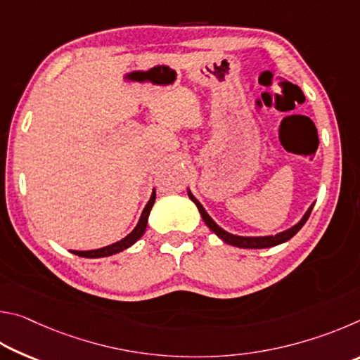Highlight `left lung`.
Masks as SVG:
<instances>
[{
	"instance_id": "left-lung-1",
	"label": "left lung",
	"mask_w": 360,
	"mask_h": 360,
	"mask_svg": "<svg viewBox=\"0 0 360 360\" xmlns=\"http://www.w3.org/2000/svg\"><path fill=\"white\" fill-rule=\"evenodd\" d=\"M188 197H191L192 202L197 205V208L200 211V214H202L205 224L208 225L210 230L214 231V233L219 236V238H221L224 243H227V245L236 246V248H246V249L271 248V246L281 245V243L290 240L292 236H294L297 231L303 227L304 222L308 221V217H309V214H311V210H313V206H314V205L309 206V210L307 211V214H304L302 221L298 222V224H295L294 227L289 229V230H285V231H281V233H278L275 236H236V235H231V233H229V231H225V230H222L221 227H219V225L208 216V212L205 211L203 206L200 205L198 200L195 198L191 192H188Z\"/></svg>"
}]
</instances>
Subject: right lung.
I'll return each instance as SVG.
<instances>
[{"label": "right lung", "mask_w": 360, "mask_h": 360, "mask_svg": "<svg viewBox=\"0 0 360 360\" xmlns=\"http://www.w3.org/2000/svg\"><path fill=\"white\" fill-rule=\"evenodd\" d=\"M155 202V191L152 192L150 195V200L146 205V208L143 211L141 217H139V222L135 227V230L131 231L130 235H127L124 240H120L117 243H114L111 246H106V248H101V249H95V251H72V254L79 255V257H87V259H98V257H108V255H112V254H117L120 251H124V249L130 248L131 245H135V243L141 238L146 227H148V217H149V212L152 210V205Z\"/></svg>", "instance_id": "obj_1"}]
</instances>
